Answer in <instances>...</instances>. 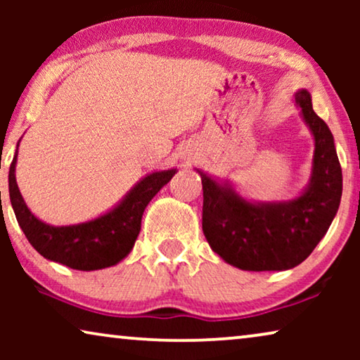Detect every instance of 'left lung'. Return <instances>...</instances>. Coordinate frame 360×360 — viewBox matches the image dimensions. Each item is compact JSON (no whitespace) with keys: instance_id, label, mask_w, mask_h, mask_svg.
Returning <instances> with one entry per match:
<instances>
[{"instance_id":"left-lung-1","label":"left lung","mask_w":360,"mask_h":360,"mask_svg":"<svg viewBox=\"0 0 360 360\" xmlns=\"http://www.w3.org/2000/svg\"><path fill=\"white\" fill-rule=\"evenodd\" d=\"M295 103L314 139L311 179L288 201H249L229 184L196 169L203 184V233L211 249L240 270H288L302 264L328 233L342 195L334 137L307 90Z\"/></svg>"}]
</instances>
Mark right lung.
Returning <instances> with one entry per match:
<instances>
[{"instance_id":"add662e5","label":"right lung","mask_w":360,"mask_h":360,"mask_svg":"<svg viewBox=\"0 0 360 360\" xmlns=\"http://www.w3.org/2000/svg\"><path fill=\"white\" fill-rule=\"evenodd\" d=\"M16 162L18 149L9 167L8 181L9 198L22 233L42 257L83 272L111 267L131 252L139 236L146 206L176 174V169L152 172L137 181L108 213L86 223L52 226L36 218L27 208L16 184Z\"/></svg>"}]
</instances>
